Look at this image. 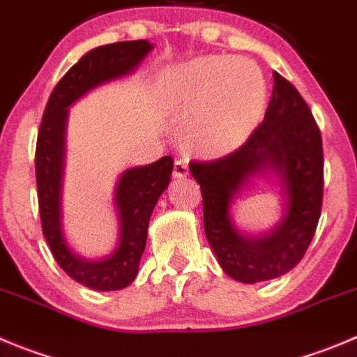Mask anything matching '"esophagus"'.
<instances>
[{"label": "esophagus", "mask_w": 357, "mask_h": 357, "mask_svg": "<svg viewBox=\"0 0 357 357\" xmlns=\"http://www.w3.org/2000/svg\"><path fill=\"white\" fill-rule=\"evenodd\" d=\"M189 175V161L188 158H178L173 165V176L175 178H184Z\"/></svg>", "instance_id": "obj_1"}]
</instances>
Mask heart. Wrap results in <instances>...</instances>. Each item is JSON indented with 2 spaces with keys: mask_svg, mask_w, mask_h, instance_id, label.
Masks as SVG:
<instances>
[{
  "mask_svg": "<svg viewBox=\"0 0 357 357\" xmlns=\"http://www.w3.org/2000/svg\"><path fill=\"white\" fill-rule=\"evenodd\" d=\"M264 100V80L249 61L206 57L176 75L178 114L189 124V138L206 151H226L242 142Z\"/></svg>",
  "mask_w": 357,
  "mask_h": 357,
  "instance_id": "obj_1",
  "label": "heart"
}]
</instances>
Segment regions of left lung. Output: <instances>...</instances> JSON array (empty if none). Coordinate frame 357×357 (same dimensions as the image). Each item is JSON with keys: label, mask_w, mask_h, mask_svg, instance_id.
<instances>
[{"label": "left lung", "mask_w": 357, "mask_h": 357, "mask_svg": "<svg viewBox=\"0 0 357 357\" xmlns=\"http://www.w3.org/2000/svg\"><path fill=\"white\" fill-rule=\"evenodd\" d=\"M271 169L288 196L287 213L271 234L242 236L229 206L246 178ZM202 188L203 226L219 264L238 282L254 284L293 270L307 252L321 217L324 159L317 122L296 87L273 71L263 122L231 154L189 162Z\"/></svg>", "instance_id": "1"}]
</instances>
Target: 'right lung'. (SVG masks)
Returning <instances> with one entry per match:
<instances>
[{
    "instance_id": "add662e5",
    "label": "right lung",
    "mask_w": 357,
    "mask_h": 357,
    "mask_svg": "<svg viewBox=\"0 0 357 357\" xmlns=\"http://www.w3.org/2000/svg\"><path fill=\"white\" fill-rule=\"evenodd\" d=\"M151 50L147 40H133L96 47L87 52L54 87L40 124L35 168L43 236L57 264L73 280L96 291L124 289L137 277L147 243L149 219L161 192L168 188L173 159L165 155L152 165L122 173L114 199L121 231L117 249L101 261L79 257L64 238L61 220L68 107L94 87L131 73Z\"/></svg>"
}]
</instances>
